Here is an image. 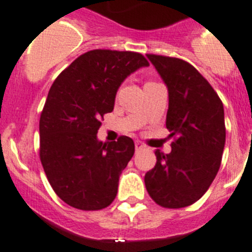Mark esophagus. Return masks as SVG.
Returning <instances> with one entry per match:
<instances>
[{
    "label": "esophagus",
    "instance_id": "obj_1",
    "mask_svg": "<svg viewBox=\"0 0 252 252\" xmlns=\"http://www.w3.org/2000/svg\"><path fill=\"white\" fill-rule=\"evenodd\" d=\"M143 148H144V144L142 143V142H139V141L135 142V151H141V150H143Z\"/></svg>",
    "mask_w": 252,
    "mask_h": 252
}]
</instances>
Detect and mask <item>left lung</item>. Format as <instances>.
Returning a JSON list of instances; mask_svg holds the SVG:
<instances>
[{"label":"left lung","mask_w":252,"mask_h":252,"mask_svg":"<svg viewBox=\"0 0 252 252\" xmlns=\"http://www.w3.org/2000/svg\"><path fill=\"white\" fill-rule=\"evenodd\" d=\"M167 87L166 128L171 152L157 150L156 166L144 176L151 198L165 208L191 205L204 195L220 170L226 143L224 110L213 87L179 58L147 54Z\"/></svg>","instance_id":"8db88e82"}]
</instances>
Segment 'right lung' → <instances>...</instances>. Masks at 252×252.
Segmentation results:
<instances>
[{
    "label": "right lung",
    "mask_w": 252,
    "mask_h": 252,
    "mask_svg": "<svg viewBox=\"0 0 252 252\" xmlns=\"http://www.w3.org/2000/svg\"><path fill=\"white\" fill-rule=\"evenodd\" d=\"M150 63L134 52L95 49L74 60L57 77L41 113L40 161L56 194L68 205L97 211L111 204L119 176L134 155V142L97 139L120 85Z\"/></svg>",
    "instance_id": "obj_1"
}]
</instances>
